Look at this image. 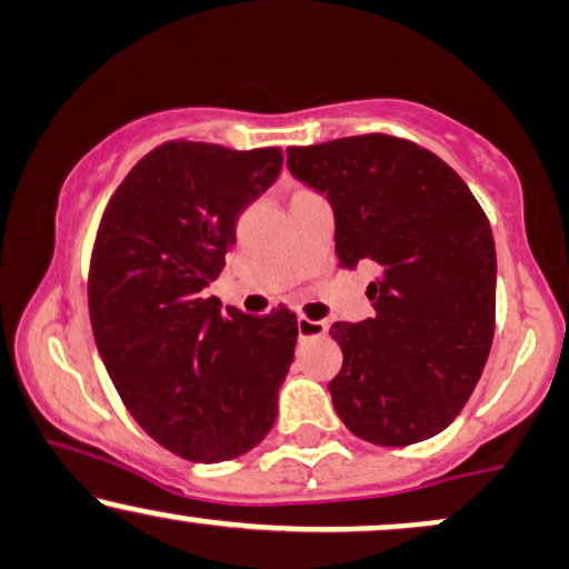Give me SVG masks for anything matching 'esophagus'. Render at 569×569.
Masks as SVG:
<instances>
[{
  "mask_svg": "<svg viewBox=\"0 0 569 569\" xmlns=\"http://www.w3.org/2000/svg\"><path fill=\"white\" fill-rule=\"evenodd\" d=\"M297 328H299V338L307 340V338H320L328 332V325L325 322H317V320H309V317L299 315L297 317Z\"/></svg>",
  "mask_w": 569,
  "mask_h": 569,
  "instance_id": "34e87169",
  "label": "esophagus"
}]
</instances>
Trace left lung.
Segmentation results:
<instances>
[{"instance_id": "left-lung-1", "label": "left lung", "mask_w": 569, "mask_h": 569, "mask_svg": "<svg viewBox=\"0 0 569 569\" xmlns=\"http://www.w3.org/2000/svg\"><path fill=\"white\" fill-rule=\"evenodd\" d=\"M289 171L328 194L340 268L372 264L375 317L336 322L343 367L328 385L356 437L403 448L450 427L489 359L491 226L442 158L392 134L289 148Z\"/></svg>"}]
</instances>
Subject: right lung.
Masks as SVG:
<instances>
[{"instance_id":"right-lung-1","label":"right lung","mask_w":569,"mask_h":569,"mask_svg":"<svg viewBox=\"0 0 569 569\" xmlns=\"http://www.w3.org/2000/svg\"><path fill=\"white\" fill-rule=\"evenodd\" d=\"M280 148L171 140L134 163L103 210L88 276L90 325L134 421L194 463L260 445L278 413L297 315L252 317L202 291L237 221L278 179Z\"/></svg>"}]
</instances>
